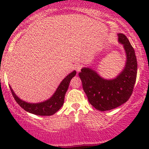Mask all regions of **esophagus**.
Instances as JSON below:
<instances>
[{
  "instance_id": "obj_1",
  "label": "esophagus",
  "mask_w": 149,
  "mask_h": 149,
  "mask_svg": "<svg viewBox=\"0 0 149 149\" xmlns=\"http://www.w3.org/2000/svg\"><path fill=\"white\" fill-rule=\"evenodd\" d=\"M74 68H75V70H76V71L79 72L81 70V65L80 64H79V63H76V64H75V65H74Z\"/></svg>"
}]
</instances>
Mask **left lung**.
I'll return each instance as SVG.
<instances>
[{
  "mask_svg": "<svg viewBox=\"0 0 149 149\" xmlns=\"http://www.w3.org/2000/svg\"><path fill=\"white\" fill-rule=\"evenodd\" d=\"M127 55L124 70L117 78L106 80L94 70L84 68L79 73L89 103L100 111L111 110L125 103L131 96L137 76V60L133 47L125 34H118Z\"/></svg>",
  "mask_w": 149,
  "mask_h": 149,
  "instance_id": "8db88e82",
  "label": "left lung"
}]
</instances>
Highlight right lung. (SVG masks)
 <instances>
[{"label":"right lung","instance_id":"obj_1","mask_svg":"<svg viewBox=\"0 0 149 149\" xmlns=\"http://www.w3.org/2000/svg\"><path fill=\"white\" fill-rule=\"evenodd\" d=\"M76 74V72L73 71L62 81L59 86L57 88L56 91L53 94L52 97L49 100H47L45 102H43L41 103L37 104H30L25 102L22 101V100L19 98L16 94H14L12 88H10L12 95L13 98L16 100V102L19 104V106L23 108L26 112L34 114L37 115H41V116H49L55 112H58L61 107L63 106L64 102V98H65V93L68 88L69 84L72 78L74 77Z\"/></svg>","mask_w":149,"mask_h":149}]
</instances>
